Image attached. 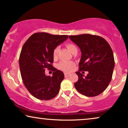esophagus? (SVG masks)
Wrapping results in <instances>:
<instances>
[{"mask_svg": "<svg viewBox=\"0 0 128 128\" xmlns=\"http://www.w3.org/2000/svg\"><path fill=\"white\" fill-rule=\"evenodd\" d=\"M64 74V77H65V78H68V77H69L70 76V74H69V73H65Z\"/></svg>", "mask_w": 128, "mask_h": 128, "instance_id": "obj_1", "label": "esophagus"}]
</instances>
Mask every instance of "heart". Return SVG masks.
I'll list each match as a JSON object with an SVG mask.
<instances>
[{"mask_svg":"<svg viewBox=\"0 0 128 128\" xmlns=\"http://www.w3.org/2000/svg\"><path fill=\"white\" fill-rule=\"evenodd\" d=\"M66 46L68 50H69L70 52H72L73 54H74L75 52H78V48L74 44L72 43H68L66 44ZM59 50V47H56L53 50L52 52V55L54 59L56 58L58 54ZM75 65L74 63L72 61H61L58 64V68L59 70H62L64 72L69 73L72 70L73 68L74 67Z\"/></svg>","mask_w":128,"mask_h":128,"instance_id":"heart-1","label":"heart"}]
</instances>
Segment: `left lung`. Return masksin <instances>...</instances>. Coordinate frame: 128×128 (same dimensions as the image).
I'll list each match as a JSON object with an SVG mask.
<instances>
[{
    "mask_svg": "<svg viewBox=\"0 0 128 128\" xmlns=\"http://www.w3.org/2000/svg\"><path fill=\"white\" fill-rule=\"evenodd\" d=\"M69 37L82 52L79 70L76 72L78 79L74 83L75 88L87 97L99 95L108 86L112 76L115 61L111 46L106 40L98 36L84 34ZM82 71L89 73L84 76L80 72Z\"/></svg>",
    "mask_w": 128,
    "mask_h": 128,
    "instance_id": "1",
    "label": "left lung"
}]
</instances>
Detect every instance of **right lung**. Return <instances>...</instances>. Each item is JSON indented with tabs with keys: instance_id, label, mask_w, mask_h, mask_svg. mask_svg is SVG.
<instances>
[{
	"instance_id": "1",
	"label": "right lung",
	"mask_w": 128,
	"mask_h": 128,
	"mask_svg": "<svg viewBox=\"0 0 128 128\" xmlns=\"http://www.w3.org/2000/svg\"><path fill=\"white\" fill-rule=\"evenodd\" d=\"M68 38L66 35L36 32L22 47L19 66L22 82L30 93L37 99L49 100L58 94L64 74L52 66V52ZM46 68L54 72L53 76L45 75Z\"/></svg>"
}]
</instances>
